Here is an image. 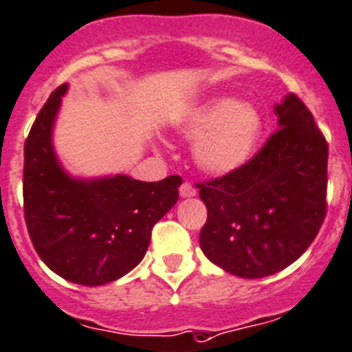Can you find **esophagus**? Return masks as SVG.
Instances as JSON below:
<instances>
[{"label": "esophagus", "instance_id": "34e87169", "mask_svg": "<svg viewBox=\"0 0 352 352\" xmlns=\"http://www.w3.org/2000/svg\"><path fill=\"white\" fill-rule=\"evenodd\" d=\"M180 196H182V197H194V196H196V187H194L192 184H189V182H184L182 186H180Z\"/></svg>", "mask_w": 352, "mask_h": 352}]
</instances>
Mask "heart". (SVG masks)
I'll return each mask as SVG.
<instances>
[{"label":"heart","instance_id":"1","mask_svg":"<svg viewBox=\"0 0 352 352\" xmlns=\"http://www.w3.org/2000/svg\"><path fill=\"white\" fill-rule=\"evenodd\" d=\"M180 134L197 141L194 158L211 175L237 172L254 156L263 134V118L252 104L234 98H211L194 108Z\"/></svg>","mask_w":352,"mask_h":352}]
</instances>
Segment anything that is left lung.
Listing matches in <instances>:
<instances>
[{"instance_id":"1","label":"left lung","mask_w":352,"mask_h":352,"mask_svg":"<svg viewBox=\"0 0 352 352\" xmlns=\"http://www.w3.org/2000/svg\"><path fill=\"white\" fill-rule=\"evenodd\" d=\"M275 115L278 129L242 168L197 184L208 208L201 249L242 278L287 268L325 220L329 144L296 94L285 96Z\"/></svg>"}]
</instances>
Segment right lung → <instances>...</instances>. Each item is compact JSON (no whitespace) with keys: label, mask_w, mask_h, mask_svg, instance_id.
Returning <instances> with one entry per match:
<instances>
[{"label":"right lung","mask_w":352,"mask_h":352,"mask_svg":"<svg viewBox=\"0 0 352 352\" xmlns=\"http://www.w3.org/2000/svg\"><path fill=\"white\" fill-rule=\"evenodd\" d=\"M68 84L51 93L23 146V214L47 268L74 284H108L144 258L151 230L179 199L182 179H75L54 153L53 125Z\"/></svg>","instance_id":"obj_1"}]
</instances>
